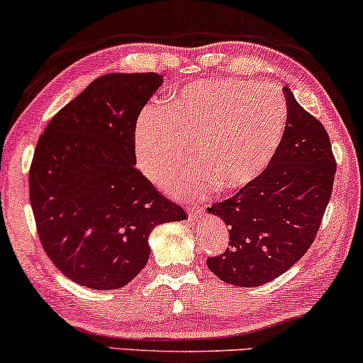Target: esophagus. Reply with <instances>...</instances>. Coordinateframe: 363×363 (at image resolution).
Masks as SVG:
<instances>
[{"label":"esophagus","instance_id":"obj_1","mask_svg":"<svg viewBox=\"0 0 363 363\" xmlns=\"http://www.w3.org/2000/svg\"><path fill=\"white\" fill-rule=\"evenodd\" d=\"M201 215H203V210H201V208H190V210H188V216H190V220L200 218Z\"/></svg>","mask_w":363,"mask_h":363}]
</instances>
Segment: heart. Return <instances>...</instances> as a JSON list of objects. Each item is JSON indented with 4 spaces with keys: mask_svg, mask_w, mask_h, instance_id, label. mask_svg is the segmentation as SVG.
Returning <instances> with one entry per match:
<instances>
[{
    "mask_svg": "<svg viewBox=\"0 0 363 363\" xmlns=\"http://www.w3.org/2000/svg\"><path fill=\"white\" fill-rule=\"evenodd\" d=\"M289 106L270 84L240 79L195 82L170 96L163 113L145 108L133 133L136 167L163 185L190 167V148L201 170L172 185L180 196L240 190L257 180L279 152Z\"/></svg>",
    "mask_w": 363,
    "mask_h": 363,
    "instance_id": "obj_1",
    "label": "heart"
}]
</instances>
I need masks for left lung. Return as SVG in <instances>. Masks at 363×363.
<instances>
[{"instance_id": "8db88e82", "label": "left lung", "mask_w": 363, "mask_h": 363, "mask_svg": "<svg viewBox=\"0 0 363 363\" xmlns=\"http://www.w3.org/2000/svg\"><path fill=\"white\" fill-rule=\"evenodd\" d=\"M289 125L275 158L248 186L213 203L230 247L206 258L225 284L258 286L285 274L313 243L332 196L337 162L322 123L285 88Z\"/></svg>"}]
</instances>
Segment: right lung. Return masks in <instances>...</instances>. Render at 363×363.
Wrapping results in <instances>:
<instances>
[{
    "label": "right lung",
    "mask_w": 363,
    "mask_h": 363,
    "mask_svg": "<svg viewBox=\"0 0 363 363\" xmlns=\"http://www.w3.org/2000/svg\"><path fill=\"white\" fill-rule=\"evenodd\" d=\"M157 73H110L51 118L30 168V201L41 247L74 284L115 290L150 257L157 225L186 213L135 167L141 110L162 86Z\"/></svg>",
    "instance_id": "1"
}]
</instances>
